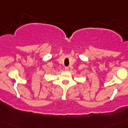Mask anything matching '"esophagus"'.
Instances as JSON below:
<instances>
[{
  "mask_svg": "<svg viewBox=\"0 0 128 128\" xmlns=\"http://www.w3.org/2000/svg\"><path fill=\"white\" fill-rule=\"evenodd\" d=\"M65 70H68V66H65Z\"/></svg>",
  "mask_w": 128,
  "mask_h": 128,
  "instance_id": "1",
  "label": "esophagus"
}]
</instances>
